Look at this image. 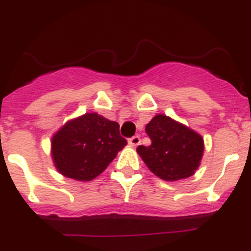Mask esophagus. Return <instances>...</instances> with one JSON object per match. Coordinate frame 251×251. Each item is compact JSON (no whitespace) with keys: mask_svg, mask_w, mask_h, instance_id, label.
Returning <instances> with one entry per match:
<instances>
[{"mask_svg":"<svg viewBox=\"0 0 251 251\" xmlns=\"http://www.w3.org/2000/svg\"><path fill=\"white\" fill-rule=\"evenodd\" d=\"M128 143H129V146H132V147H137V146L141 143V138H139L138 136H134L132 137V138L128 139Z\"/></svg>","mask_w":251,"mask_h":251,"instance_id":"34e87169","label":"esophagus"}]
</instances>
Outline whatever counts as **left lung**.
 Instances as JSON below:
<instances>
[{
  "label": "left lung",
  "instance_id": "1",
  "mask_svg": "<svg viewBox=\"0 0 251 251\" xmlns=\"http://www.w3.org/2000/svg\"><path fill=\"white\" fill-rule=\"evenodd\" d=\"M151 146L137 152L152 174L165 181L187 178L196 172L203 156V138L165 114H157L146 126Z\"/></svg>",
  "mask_w": 251,
  "mask_h": 251
}]
</instances>
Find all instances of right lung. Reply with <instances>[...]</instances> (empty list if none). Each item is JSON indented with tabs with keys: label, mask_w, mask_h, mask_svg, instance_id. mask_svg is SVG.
Here are the masks:
<instances>
[{
	"label": "right lung",
	"mask_w": 251,
	"mask_h": 251,
	"mask_svg": "<svg viewBox=\"0 0 251 251\" xmlns=\"http://www.w3.org/2000/svg\"><path fill=\"white\" fill-rule=\"evenodd\" d=\"M126 146L117 122L98 113H85L66 122L52 136L51 158L63 176L92 181Z\"/></svg>",
	"instance_id": "right-lung-1"
}]
</instances>
